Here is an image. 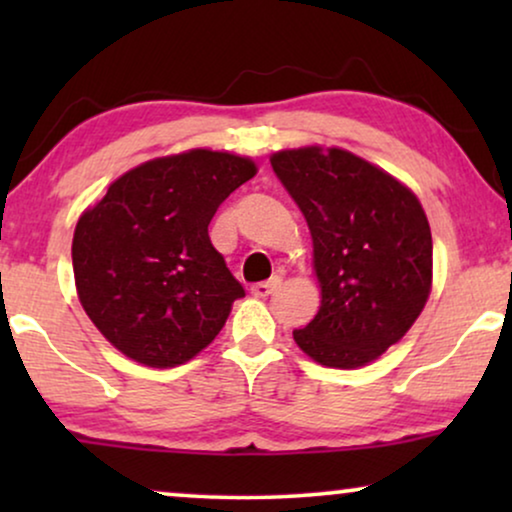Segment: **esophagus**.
I'll list each match as a JSON object with an SVG mask.
<instances>
[{"instance_id":"obj_1","label":"esophagus","mask_w":512,"mask_h":512,"mask_svg":"<svg viewBox=\"0 0 512 512\" xmlns=\"http://www.w3.org/2000/svg\"><path fill=\"white\" fill-rule=\"evenodd\" d=\"M279 284H282V277H270L268 282H258L251 286V296L256 298H268L272 291L279 289Z\"/></svg>"}]
</instances>
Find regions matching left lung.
<instances>
[{"label":"left lung","mask_w":512,"mask_h":512,"mask_svg":"<svg viewBox=\"0 0 512 512\" xmlns=\"http://www.w3.org/2000/svg\"><path fill=\"white\" fill-rule=\"evenodd\" d=\"M272 170L303 212L321 307L293 340L328 368H359L396 345L431 293L433 244L417 195L342 149L277 151Z\"/></svg>","instance_id":"left-lung-1"}]
</instances>
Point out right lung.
Instances as JSON below:
<instances>
[{
    "label": "right lung",
    "instance_id": "1",
    "mask_svg": "<svg viewBox=\"0 0 512 512\" xmlns=\"http://www.w3.org/2000/svg\"><path fill=\"white\" fill-rule=\"evenodd\" d=\"M254 174L251 158L191 149L125 172L81 214L72 242L76 291L118 352L174 368L219 335L244 289L207 228Z\"/></svg>",
    "mask_w": 512,
    "mask_h": 512
}]
</instances>
